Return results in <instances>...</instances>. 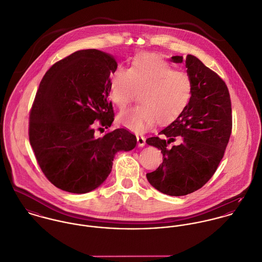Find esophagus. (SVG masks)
<instances>
[{"label": "esophagus", "mask_w": 262, "mask_h": 262, "mask_svg": "<svg viewBox=\"0 0 262 262\" xmlns=\"http://www.w3.org/2000/svg\"><path fill=\"white\" fill-rule=\"evenodd\" d=\"M137 143H138V146L140 147H143L145 145V138L142 136V135H137Z\"/></svg>", "instance_id": "1"}]
</instances>
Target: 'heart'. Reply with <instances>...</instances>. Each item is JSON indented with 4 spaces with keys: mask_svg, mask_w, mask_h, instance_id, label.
<instances>
[{
    "mask_svg": "<svg viewBox=\"0 0 262 262\" xmlns=\"http://www.w3.org/2000/svg\"><path fill=\"white\" fill-rule=\"evenodd\" d=\"M139 93L140 105L121 113L119 123L143 132L155 122L167 124L186 109L191 96V80L154 53H139L128 70L118 68L109 81V97L119 109H125Z\"/></svg>",
    "mask_w": 262,
    "mask_h": 262,
    "instance_id": "heart-1",
    "label": "heart"
}]
</instances>
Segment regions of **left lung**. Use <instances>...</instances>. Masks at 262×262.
I'll use <instances>...</instances> for the list:
<instances>
[{"mask_svg":"<svg viewBox=\"0 0 262 262\" xmlns=\"http://www.w3.org/2000/svg\"><path fill=\"white\" fill-rule=\"evenodd\" d=\"M171 61L183 62V56ZM191 96L186 109L146 143L161 150L162 163L146 173L150 185L168 195H186L205 186L224 156L232 132V108L224 80L187 54ZM178 142V145H173Z\"/></svg>","mask_w":262,"mask_h":262,"instance_id":"obj_1","label":"left lung"}]
</instances>
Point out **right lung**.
Listing matches in <instances>:
<instances>
[{
	"label": "right lung",
	"mask_w": 262,
	"mask_h": 262,
	"mask_svg": "<svg viewBox=\"0 0 262 262\" xmlns=\"http://www.w3.org/2000/svg\"><path fill=\"white\" fill-rule=\"evenodd\" d=\"M112 55L78 50L54 63L43 76L29 116V141L46 179L74 193L100 187L112 170L118 151L132 150L136 136L125 128L104 132L114 121L108 100Z\"/></svg>",
	"instance_id": "1"
}]
</instances>
